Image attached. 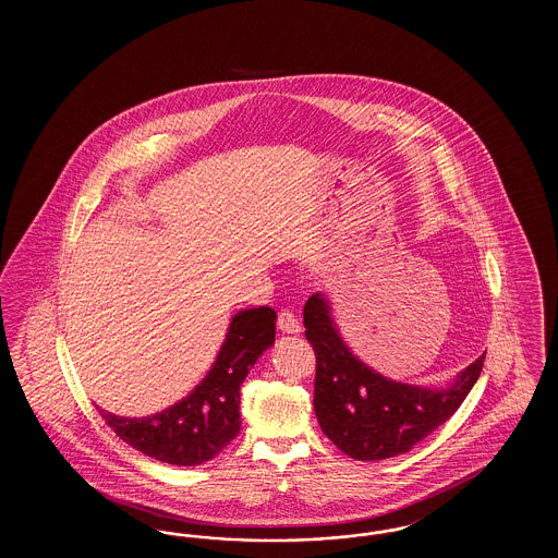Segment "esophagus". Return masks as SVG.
Wrapping results in <instances>:
<instances>
[{
  "label": "esophagus",
  "mask_w": 558,
  "mask_h": 558,
  "mask_svg": "<svg viewBox=\"0 0 558 558\" xmlns=\"http://www.w3.org/2000/svg\"><path fill=\"white\" fill-rule=\"evenodd\" d=\"M278 330L284 335H299L301 332V324L292 312H280L278 316Z\"/></svg>",
  "instance_id": "esophagus-1"
}]
</instances>
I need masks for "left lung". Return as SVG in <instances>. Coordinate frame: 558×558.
<instances>
[{
	"label": "left lung",
	"instance_id": "left-lung-1",
	"mask_svg": "<svg viewBox=\"0 0 558 558\" xmlns=\"http://www.w3.org/2000/svg\"><path fill=\"white\" fill-rule=\"evenodd\" d=\"M305 337L316 351L314 410L324 435L355 460H385L412 450L444 425L471 393L485 353L444 385L393 380L362 362L339 332L328 294L303 310Z\"/></svg>",
	"mask_w": 558,
	"mask_h": 558
}]
</instances>
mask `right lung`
Instances as JSON below:
<instances>
[{
    "mask_svg": "<svg viewBox=\"0 0 558 558\" xmlns=\"http://www.w3.org/2000/svg\"><path fill=\"white\" fill-rule=\"evenodd\" d=\"M276 312L240 310L211 368L186 398L153 416L128 418L96 405L108 426L133 450L175 466L215 458L240 430V385L276 341Z\"/></svg>",
    "mask_w": 558,
    "mask_h": 558,
    "instance_id": "obj_1",
    "label": "right lung"
}]
</instances>
